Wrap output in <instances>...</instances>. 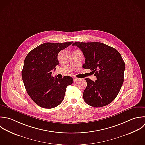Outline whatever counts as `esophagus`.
<instances>
[{
    "instance_id": "obj_1",
    "label": "esophagus",
    "mask_w": 145,
    "mask_h": 145,
    "mask_svg": "<svg viewBox=\"0 0 145 145\" xmlns=\"http://www.w3.org/2000/svg\"><path fill=\"white\" fill-rule=\"evenodd\" d=\"M73 81H74V82H76V81H77L78 80V78H76V77H73Z\"/></svg>"
}]
</instances>
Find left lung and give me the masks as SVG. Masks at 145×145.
<instances>
[{"instance_id": "1", "label": "left lung", "mask_w": 145, "mask_h": 145, "mask_svg": "<svg viewBox=\"0 0 145 145\" xmlns=\"http://www.w3.org/2000/svg\"><path fill=\"white\" fill-rule=\"evenodd\" d=\"M82 52L85 64L82 67L90 69L97 80L85 78L87 86L83 93L89 105L101 107L111 103L118 95L124 82L125 63L115 48L101 42H74Z\"/></svg>"}]
</instances>
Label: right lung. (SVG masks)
<instances>
[{
  "instance_id": "1",
  "label": "right lung",
  "mask_w": 145,
  "mask_h": 145,
  "mask_svg": "<svg viewBox=\"0 0 145 145\" xmlns=\"http://www.w3.org/2000/svg\"><path fill=\"white\" fill-rule=\"evenodd\" d=\"M73 42L44 43L26 56L22 79L28 95L39 106L52 108L59 106L64 99L67 87L73 83L70 76L58 78L51 75L59 64V52Z\"/></svg>"
}]
</instances>
